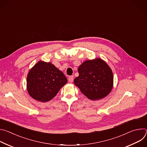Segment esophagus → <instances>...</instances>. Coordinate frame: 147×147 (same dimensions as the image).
I'll return each instance as SVG.
<instances>
[{"instance_id":"esophagus-1","label":"esophagus","mask_w":147,"mask_h":147,"mask_svg":"<svg viewBox=\"0 0 147 147\" xmlns=\"http://www.w3.org/2000/svg\"><path fill=\"white\" fill-rule=\"evenodd\" d=\"M73 80H74V76H71L69 77V81L70 82H72L73 81Z\"/></svg>"}]
</instances>
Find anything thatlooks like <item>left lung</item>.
I'll use <instances>...</instances> for the list:
<instances>
[{
	"mask_svg": "<svg viewBox=\"0 0 147 147\" xmlns=\"http://www.w3.org/2000/svg\"><path fill=\"white\" fill-rule=\"evenodd\" d=\"M79 76L74 82L81 92L91 100L108 95L113 84V76L109 66L100 59L87 60L78 67Z\"/></svg>",
	"mask_w": 147,
	"mask_h": 147,
	"instance_id": "obj_1",
	"label": "left lung"
}]
</instances>
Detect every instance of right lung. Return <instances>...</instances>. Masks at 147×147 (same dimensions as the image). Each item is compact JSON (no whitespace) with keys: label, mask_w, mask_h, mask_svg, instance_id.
I'll list each match as a JSON object with an SVG mask.
<instances>
[{"label":"right lung","mask_w":147,"mask_h":147,"mask_svg":"<svg viewBox=\"0 0 147 147\" xmlns=\"http://www.w3.org/2000/svg\"><path fill=\"white\" fill-rule=\"evenodd\" d=\"M67 82L64 74L54 65L40 61L28 73L27 91L34 99L45 102L55 97Z\"/></svg>","instance_id":"right-lung-1"}]
</instances>
